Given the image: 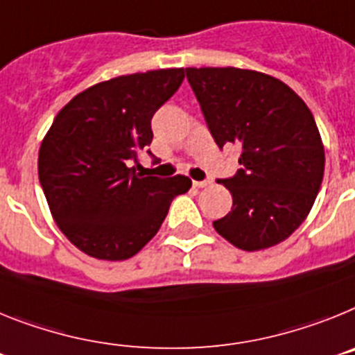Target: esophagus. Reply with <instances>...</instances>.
Masks as SVG:
<instances>
[{
  "label": "esophagus",
  "mask_w": 355,
  "mask_h": 355,
  "mask_svg": "<svg viewBox=\"0 0 355 355\" xmlns=\"http://www.w3.org/2000/svg\"><path fill=\"white\" fill-rule=\"evenodd\" d=\"M209 184H211V180H193V186L195 187H205V186H209Z\"/></svg>",
  "instance_id": "1"
}]
</instances>
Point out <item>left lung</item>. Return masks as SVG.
I'll return each instance as SVG.
<instances>
[{"label": "left lung", "mask_w": 355, "mask_h": 355, "mask_svg": "<svg viewBox=\"0 0 355 355\" xmlns=\"http://www.w3.org/2000/svg\"><path fill=\"white\" fill-rule=\"evenodd\" d=\"M216 144H241V169L218 180L232 211L216 232L246 252L279 245L313 207L325 152L313 114L297 92L270 75L237 67H186Z\"/></svg>", "instance_id": "left-lung-1"}]
</instances>
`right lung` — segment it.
Listing matches in <instances>:
<instances>
[{"label": "right lung", "instance_id": "add662e5", "mask_svg": "<svg viewBox=\"0 0 355 355\" xmlns=\"http://www.w3.org/2000/svg\"><path fill=\"white\" fill-rule=\"evenodd\" d=\"M182 80L175 67L100 82L53 119L39 150V180L58 229L84 254L130 259L159 232L175 196L189 191L184 175L166 180L128 168L150 146L153 114Z\"/></svg>", "mask_w": 355, "mask_h": 355}]
</instances>
